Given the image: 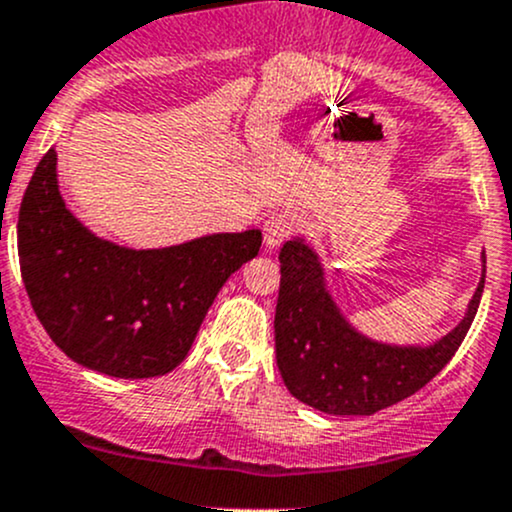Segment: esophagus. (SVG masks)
<instances>
[{"label": "esophagus", "mask_w": 512, "mask_h": 512, "mask_svg": "<svg viewBox=\"0 0 512 512\" xmlns=\"http://www.w3.org/2000/svg\"><path fill=\"white\" fill-rule=\"evenodd\" d=\"M297 230V218L289 211L274 213L265 223V245L267 247H279L289 235Z\"/></svg>", "instance_id": "34e87169"}]
</instances>
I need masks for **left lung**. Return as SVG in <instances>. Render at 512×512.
Here are the masks:
<instances>
[{"label":"left lung","mask_w":512,"mask_h":512,"mask_svg":"<svg viewBox=\"0 0 512 512\" xmlns=\"http://www.w3.org/2000/svg\"><path fill=\"white\" fill-rule=\"evenodd\" d=\"M274 348L284 385L326 414H375L422 390L459 351L481 304L486 267L461 324L429 348L387 346L358 333L326 292L316 252L287 240L279 252Z\"/></svg>","instance_id":"8db88e82"}]
</instances>
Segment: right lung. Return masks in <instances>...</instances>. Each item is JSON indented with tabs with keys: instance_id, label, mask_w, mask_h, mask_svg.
<instances>
[{
	"instance_id": "1",
	"label": "right lung",
	"mask_w": 512,
	"mask_h": 512,
	"mask_svg": "<svg viewBox=\"0 0 512 512\" xmlns=\"http://www.w3.org/2000/svg\"><path fill=\"white\" fill-rule=\"evenodd\" d=\"M19 265L51 341L112 378H157L191 351L215 294L260 252V230L206 235L164 250L95 238L63 203L48 149L19 208Z\"/></svg>"
}]
</instances>
